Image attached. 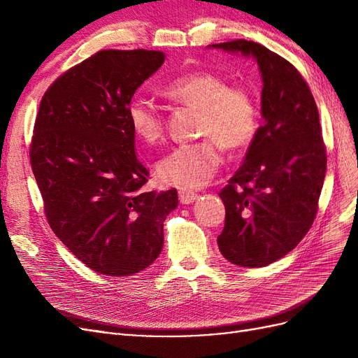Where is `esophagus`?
Instances as JSON below:
<instances>
[{"label": "esophagus", "instance_id": "obj_1", "mask_svg": "<svg viewBox=\"0 0 358 358\" xmlns=\"http://www.w3.org/2000/svg\"><path fill=\"white\" fill-rule=\"evenodd\" d=\"M199 199V194H196L194 191L189 189H179V200L182 204H189L192 201H196Z\"/></svg>", "mask_w": 358, "mask_h": 358}]
</instances>
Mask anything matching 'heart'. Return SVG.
<instances>
[{
    "mask_svg": "<svg viewBox=\"0 0 358 358\" xmlns=\"http://www.w3.org/2000/svg\"><path fill=\"white\" fill-rule=\"evenodd\" d=\"M161 94L169 100L200 112L197 133L204 138L179 145L158 162L162 182L182 188H199L210 182L222 164L221 146L241 150L252 143L259 128L254 95L243 86H229L221 76L194 71L173 79ZM127 119L134 134L154 145L164 134V119L157 107L136 96L127 106Z\"/></svg>",
    "mask_w": 358,
    "mask_h": 358,
    "instance_id": "obj_1",
    "label": "heart"
}]
</instances>
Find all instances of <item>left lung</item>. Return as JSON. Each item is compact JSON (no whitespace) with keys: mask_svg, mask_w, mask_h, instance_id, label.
Segmentation results:
<instances>
[{"mask_svg":"<svg viewBox=\"0 0 358 358\" xmlns=\"http://www.w3.org/2000/svg\"><path fill=\"white\" fill-rule=\"evenodd\" d=\"M212 48L254 57L263 78V125L220 197L225 206L221 254L241 267H264L306 236L318 212L327 154L317 103L299 70L243 38Z\"/></svg>","mask_w":358,"mask_h":358,"instance_id":"8db88e82","label":"left lung"}]
</instances>
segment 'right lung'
<instances>
[{"mask_svg": "<svg viewBox=\"0 0 358 358\" xmlns=\"http://www.w3.org/2000/svg\"><path fill=\"white\" fill-rule=\"evenodd\" d=\"M164 62L159 50H100L53 82L40 101L31 167L52 231L94 272L129 276L164 245L178 191H146L127 106Z\"/></svg>", "mask_w": 358, "mask_h": 358, "instance_id": "add662e5", "label": "right lung"}]
</instances>
